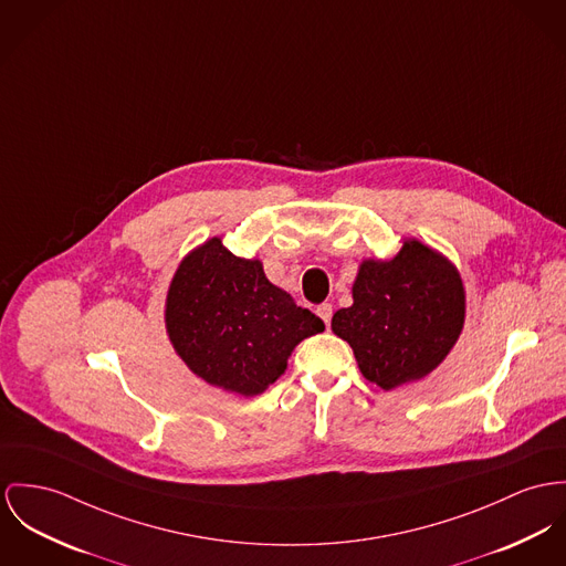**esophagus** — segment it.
<instances>
[{"instance_id": "esophagus-1", "label": "esophagus", "mask_w": 566, "mask_h": 566, "mask_svg": "<svg viewBox=\"0 0 566 566\" xmlns=\"http://www.w3.org/2000/svg\"><path fill=\"white\" fill-rule=\"evenodd\" d=\"M332 312H334V310H332V305L329 304L316 305V314L323 318V323H325L327 327H329V321H332Z\"/></svg>"}]
</instances>
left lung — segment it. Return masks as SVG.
Returning a JSON list of instances; mask_svg holds the SVG:
<instances>
[{
    "mask_svg": "<svg viewBox=\"0 0 566 566\" xmlns=\"http://www.w3.org/2000/svg\"><path fill=\"white\" fill-rule=\"evenodd\" d=\"M350 291L353 304L334 314L332 332L350 345L359 373L381 390L424 379L463 332L461 273L418 239H405L388 261H361Z\"/></svg>",
    "mask_w": 566,
    "mask_h": 566,
    "instance_id": "obj_1",
    "label": "left lung"
}]
</instances>
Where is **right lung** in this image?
I'll list each match as a JSON object with an SVG mask.
<instances>
[{
  "label": "right lung",
  "instance_id": "add662e5",
  "mask_svg": "<svg viewBox=\"0 0 566 566\" xmlns=\"http://www.w3.org/2000/svg\"><path fill=\"white\" fill-rule=\"evenodd\" d=\"M325 323L271 284L259 259H239L219 237L191 250L166 297L176 355L209 386L256 396L275 384L293 348Z\"/></svg>",
  "mask_w": 566,
  "mask_h": 566
}]
</instances>
